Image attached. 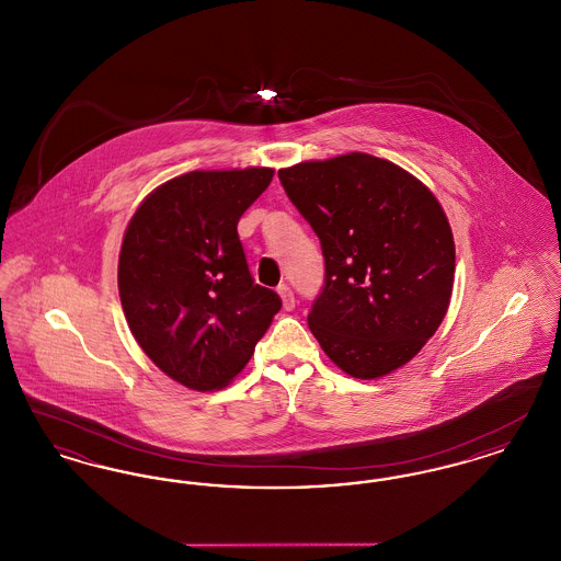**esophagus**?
Returning a JSON list of instances; mask_svg holds the SVG:
<instances>
[{"label":"esophagus","mask_w":561,"mask_h":561,"mask_svg":"<svg viewBox=\"0 0 561 561\" xmlns=\"http://www.w3.org/2000/svg\"><path fill=\"white\" fill-rule=\"evenodd\" d=\"M277 293H279V296H282L284 309H286V311H293L294 305H296V300H294L293 288H290L288 284H282V286L277 288Z\"/></svg>","instance_id":"obj_1"}]
</instances>
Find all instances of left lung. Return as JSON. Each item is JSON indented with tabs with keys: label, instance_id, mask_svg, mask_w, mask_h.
Segmentation results:
<instances>
[{
	"label": "left lung",
	"instance_id": "8db88e82",
	"mask_svg": "<svg viewBox=\"0 0 561 561\" xmlns=\"http://www.w3.org/2000/svg\"><path fill=\"white\" fill-rule=\"evenodd\" d=\"M277 176L320 238L313 336L355 378L398 370L450 305L453 229L439 202L400 165L366 153L302 161Z\"/></svg>",
	"mask_w": 561,
	"mask_h": 561
}]
</instances>
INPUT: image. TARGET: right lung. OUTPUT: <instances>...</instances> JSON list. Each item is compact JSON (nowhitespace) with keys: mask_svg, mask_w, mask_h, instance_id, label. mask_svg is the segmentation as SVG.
<instances>
[{"mask_svg":"<svg viewBox=\"0 0 561 561\" xmlns=\"http://www.w3.org/2000/svg\"><path fill=\"white\" fill-rule=\"evenodd\" d=\"M271 168L188 172L136 210L119 252V298L140 348L195 391L225 387L250 362L282 298L254 284L238 222Z\"/></svg>","mask_w":561,"mask_h":561,"instance_id":"add662e5","label":"right lung"}]
</instances>
